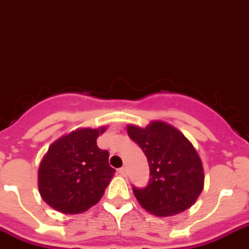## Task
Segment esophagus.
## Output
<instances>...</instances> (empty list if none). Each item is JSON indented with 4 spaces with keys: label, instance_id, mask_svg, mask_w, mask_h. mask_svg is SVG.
Listing matches in <instances>:
<instances>
[{
    "label": "esophagus",
    "instance_id": "34e87169",
    "mask_svg": "<svg viewBox=\"0 0 249 249\" xmlns=\"http://www.w3.org/2000/svg\"><path fill=\"white\" fill-rule=\"evenodd\" d=\"M119 173H120L121 177H126V175H128V169H126V167H120V169H119Z\"/></svg>",
    "mask_w": 249,
    "mask_h": 249
}]
</instances>
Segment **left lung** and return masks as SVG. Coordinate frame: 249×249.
<instances>
[{"label": "left lung", "mask_w": 249, "mask_h": 249, "mask_svg": "<svg viewBox=\"0 0 249 249\" xmlns=\"http://www.w3.org/2000/svg\"><path fill=\"white\" fill-rule=\"evenodd\" d=\"M126 131L149 165L148 185L133 188L139 205L159 217L178 215L195 205L203 191L205 170L189 139L160 120L151 121L145 128L129 124Z\"/></svg>", "instance_id": "8db88e82"}]
</instances>
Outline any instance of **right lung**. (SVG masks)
<instances>
[{
    "mask_svg": "<svg viewBox=\"0 0 249 249\" xmlns=\"http://www.w3.org/2000/svg\"><path fill=\"white\" fill-rule=\"evenodd\" d=\"M106 126L79 128L50 147L38 167L39 195L50 207L76 215L100 202L114 177L108 152L97 147Z\"/></svg>",
    "mask_w": 249,
    "mask_h": 249,
    "instance_id": "right-lung-1",
    "label": "right lung"
}]
</instances>
